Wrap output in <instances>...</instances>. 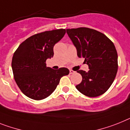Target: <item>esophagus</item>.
Instances as JSON below:
<instances>
[{
	"mask_svg": "<svg viewBox=\"0 0 130 130\" xmlns=\"http://www.w3.org/2000/svg\"><path fill=\"white\" fill-rule=\"evenodd\" d=\"M74 73H75V71H74L71 70V69H70V70H69V73L70 74H73Z\"/></svg>",
	"mask_w": 130,
	"mask_h": 130,
	"instance_id": "obj_1",
	"label": "esophagus"
}]
</instances>
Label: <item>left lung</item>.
<instances>
[{"label": "left lung", "instance_id": "left-lung-1", "mask_svg": "<svg viewBox=\"0 0 130 130\" xmlns=\"http://www.w3.org/2000/svg\"><path fill=\"white\" fill-rule=\"evenodd\" d=\"M78 57L85 58L89 71L79 70L83 80L76 86L84 95L96 97L106 92L118 71V54L114 43L100 31L88 28L67 29Z\"/></svg>", "mask_w": 130, "mask_h": 130}]
</instances>
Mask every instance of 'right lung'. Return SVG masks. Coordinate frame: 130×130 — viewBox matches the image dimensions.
Masks as SVG:
<instances>
[{"label":"right lung","instance_id":"obj_1","mask_svg":"<svg viewBox=\"0 0 130 130\" xmlns=\"http://www.w3.org/2000/svg\"><path fill=\"white\" fill-rule=\"evenodd\" d=\"M65 29L45 31L26 39L12 57V68L17 85L23 94L36 100L44 99L55 90L67 68L46 67L47 59L53 56V46L65 35Z\"/></svg>","mask_w":130,"mask_h":130}]
</instances>
